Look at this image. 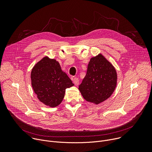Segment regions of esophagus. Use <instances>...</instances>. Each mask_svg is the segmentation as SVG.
I'll return each mask as SVG.
<instances>
[{"instance_id":"34e87169","label":"esophagus","mask_w":152,"mask_h":152,"mask_svg":"<svg viewBox=\"0 0 152 152\" xmlns=\"http://www.w3.org/2000/svg\"><path fill=\"white\" fill-rule=\"evenodd\" d=\"M73 81L74 84H75L76 86H77V85H79V80L78 78H77V77H74L73 79Z\"/></svg>"}]
</instances>
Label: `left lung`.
Returning <instances> with one entry per match:
<instances>
[{
	"label": "left lung",
	"mask_w": 152,
	"mask_h": 152,
	"mask_svg": "<svg viewBox=\"0 0 152 152\" xmlns=\"http://www.w3.org/2000/svg\"><path fill=\"white\" fill-rule=\"evenodd\" d=\"M117 82L116 70L100 53L90 59L79 90L85 100L99 104L110 97L115 89Z\"/></svg>",
	"instance_id": "left-lung-1"
}]
</instances>
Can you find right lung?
Returning a JSON list of instances; mask_svg holds the SVG:
<instances>
[{
    "label": "right lung",
    "mask_w": 152,
    "mask_h": 152,
    "mask_svg": "<svg viewBox=\"0 0 152 152\" xmlns=\"http://www.w3.org/2000/svg\"><path fill=\"white\" fill-rule=\"evenodd\" d=\"M31 85L38 100L50 107L62 101L66 88L74 84L55 59L45 56L32 69Z\"/></svg>",
    "instance_id": "add662e5"
}]
</instances>
